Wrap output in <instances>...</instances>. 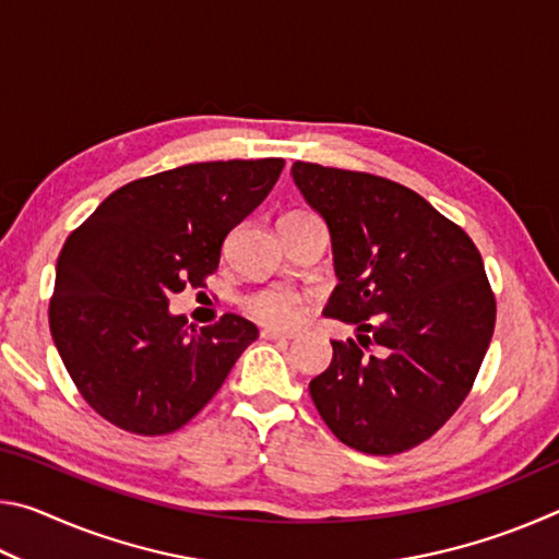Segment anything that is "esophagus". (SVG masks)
I'll list each match as a JSON object with an SVG mask.
<instances>
[{"label": "esophagus", "mask_w": 559, "mask_h": 559, "mask_svg": "<svg viewBox=\"0 0 559 559\" xmlns=\"http://www.w3.org/2000/svg\"><path fill=\"white\" fill-rule=\"evenodd\" d=\"M261 337L263 340H283V343H288V340H293L290 333H278V330H271V328L261 330Z\"/></svg>", "instance_id": "esophagus-1"}]
</instances>
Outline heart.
I'll list each match as a JSON object with an SVG mask.
<instances>
[{"instance_id":"heart-1","label":"heart","mask_w":559,"mask_h":559,"mask_svg":"<svg viewBox=\"0 0 559 559\" xmlns=\"http://www.w3.org/2000/svg\"><path fill=\"white\" fill-rule=\"evenodd\" d=\"M243 313L271 330H290L300 323L302 300L288 288H263L243 298Z\"/></svg>"}]
</instances>
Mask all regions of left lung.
I'll return each mask as SVG.
<instances>
[{
    "instance_id": "obj_1",
    "label": "left lung",
    "mask_w": 559,
    "mask_h": 559,
    "mask_svg": "<svg viewBox=\"0 0 559 559\" xmlns=\"http://www.w3.org/2000/svg\"><path fill=\"white\" fill-rule=\"evenodd\" d=\"M293 179L333 239L340 283L325 316L359 333L333 340L310 396L349 449L419 447L466 400L493 337L484 259L459 224L392 179L316 163L293 165Z\"/></svg>"
}]
</instances>
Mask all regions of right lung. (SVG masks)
Returning a JSON list of instances; mask_svg holds the SVG:
<instances>
[{"label":"right lung","mask_w":559,"mask_h":559,"mask_svg":"<svg viewBox=\"0 0 559 559\" xmlns=\"http://www.w3.org/2000/svg\"><path fill=\"white\" fill-rule=\"evenodd\" d=\"M283 165L229 159L135 179L66 239L51 337L83 400L112 427L140 437L185 427L259 337L241 316L197 330L167 306L219 269L226 234L266 200Z\"/></svg>","instance_id":"right-lung-1"}]
</instances>
